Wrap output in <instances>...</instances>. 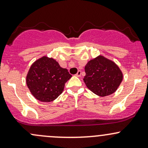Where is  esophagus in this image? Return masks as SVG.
<instances>
[{"label": "esophagus", "mask_w": 148, "mask_h": 148, "mask_svg": "<svg viewBox=\"0 0 148 148\" xmlns=\"http://www.w3.org/2000/svg\"><path fill=\"white\" fill-rule=\"evenodd\" d=\"M75 75L77 76V77H80V75H81V71H77V73H76Z\"/></svg>", "instance_id": "34e87169"}]
</instances>
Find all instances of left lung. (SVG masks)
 Returning a JSON list of instances; mask_svg holds the SVG:
<instances>
[{
    "mask_svg": "<svg viewBox=\"0 0 148 148\" xmlns=\"http://www.w3.org/2000/svg\"><path fill=\"white\" fill-rule=\"evenodd\" d=\"M84 82L92 92L100 97L112 95L120 85L123 74L114 62L101 56L91 60L85 67Z\"/></svg>",
    "mask_w": 148,
    "mask_h": 148,
    "instance_id": "obj_1",
    "label": "left lung"
}]
</instances>
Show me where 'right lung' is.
<instances>
[{
  "label": "right lung",
  "instance_id": "right-lung-1",
  "mask_svg": "<svg viewBox=\"0 0 148 148\" xmlns=\"http://www.w3.org/2000/svg\"><path fill=\"white\" fill-rule=\"evenodd\" d=\"M72 77L54 59L44 56L32 65L27 85L33 96L41 101L50 102L63 92L65 84Z\"/></svg>",
  "mask_w": 148,
  "mask_h": 148
}]
</instances>
